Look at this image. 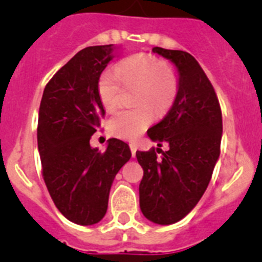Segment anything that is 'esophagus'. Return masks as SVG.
I'll return each instance as SVG.
<instances>
[{
    "label": "esophagus",
    "instance_id": "34e87169",
    "mask_svg": "<svg viewBox=\"0 0 262 262\" xmlns=\"http://www.w3.org/2000/svg\"><path fill=\"white\" fill-rule=\"evenodd\" d=\"M129 149H131V154H133V156H135L136 149H138V147H136L135 143H131V144H129Z\"/></svg>",
    "mask_w": 262,
    "mask_h": 262
}]
</instances>
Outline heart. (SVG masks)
Segmentation results:
<instances>
[{"mask_svg":"<svg viewBox=\"0 0 262 262\" xmlns=\"http://www.w3.org/2000/svg\"><path fill=\"white\" fill-rule=\"evenodd\" d=\"M119 81L124 86H136L134 103L138 106L115 111L107 127L118 138L135 139L154 122L155 114L161 117L173 105L178 92V75L159 57L134 55L120 62L115 73L103 72L99 76L97 92L106 110H113L119 102Z\"/></svg>","mask_w":262,"mask_h":262,"instance_id":"1","label":"heart"}]
</instances>
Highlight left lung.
<instances>
[{
	"instance_id": "1",
	"label": "left lung",
	"mask_w": 262,
	"mask_h": 262,
	"mask_svg": "<svg viewBox=\"0 0 262 262\" xmlns=\"http://www.w3.org/2000/svg\"><path fill=\"white\" fill-rule=\"evenodd\" d=\"M152 51L176 66L178 92L165 118L147 133L159 147L168 143V151L136 152L144 170L139 201L148 221L165 226L186 216L209 186L221 155L223 123L214 88L190 53L160 47Z\"/></svg>"
}]
</instances>
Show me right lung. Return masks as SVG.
<instances>
[{"instance_id": "add662e5", "label": "right lung", "mask_w": 262, "mask_h": 262, "mask_svg": "<svg viewBox=\"0 0 262 262\" xmlns=\"http://www.w3.org/2000/svg\"><path fill=\"white\" fill-rule=\"evenodd\" d=\"M113 45L77 52L46 85L39 107L38 149L51 198L68 221L98 223L119 169L131 157L127 143L108 139L105 152L90 147L105 108L97 84L113 55Z\"/></svg>"}]
</instances>
